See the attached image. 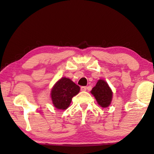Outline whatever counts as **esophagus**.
Segmentation results:
<instances>
[{
    "label": "esophagus",
    "instance_id": "obj_1",
    "mask_svg": "<svg viewBox=\"0 0 154 154\" xmlns=\"http://www.w3.org/2000/svg\"><path fill=\"white\" fill-rule=\"evenodd\" d=\"M86 90H87V87H85V86L81 87V90L83 91V92H84V91H86Z\"/></svg>",
    "mask_w": 154,
    "mask_h": 154
}]
</instances>
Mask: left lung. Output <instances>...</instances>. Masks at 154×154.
<instances>
[{
  "label": "left lung",
  "mask_w": 154,
  "mask_h": 154,
  "mask_svg": "<svg viewBox=\"0 0 154 154\" xmlns=\"http://www.w3.org/2000/svg\"><path fill=\"white\" fill-rule=\"evenodd\" d=\"M91 93L101 107L106 108L110 105L113 98V92L105 81L99 79L92 88Z\"/></svg>",
  "instance_id": "obj_1"
}]
</instances>
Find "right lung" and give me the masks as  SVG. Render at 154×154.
Here are the masks:
<instances>
[{
    "label": "right lung",
    "instance_id": "right-lung-1",
    "mask_svg": "<svg viewBox=\"0 0 154 154\" xmlns=\"http://www.w3.org/2000/svg\"><path fill=\"white\" fill-rule=\"evenodd\" d=\"M79 85L66 77H62L56 83L51 91V98L56 109L64 110L69 107L72 98L79 92Z\"/></svg>",
    "mask_w": 154,
    "mask_h": 154
}]
</instances>
